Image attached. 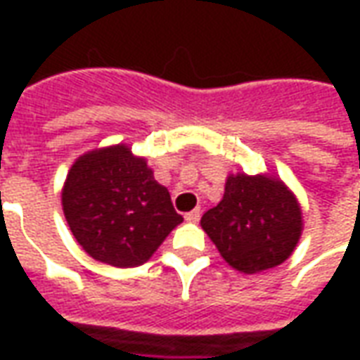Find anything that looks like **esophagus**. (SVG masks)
<instances>
[{
	"label": "esophagus",
	"instance_id": "34e87169",
	"mask_svg": "<svg viewBox=\"0 0 360 360\" xmlns=\"http://www.w3.org/2000/svg\"><path fill=\"white\" fill-rule=\"evenodd\" d=\"M200 214H202V212L196 208V210L185 214V219H187V221H198V219H200Z\"/></svg>",
	"mask_w": 360,
	"mask_h": 360
}]
</instances>
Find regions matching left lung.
<instances>
[{
	"label": "left lung",
	"mask_w": 360,
	"mask_h": 360,
	"mask_svg": "<svg viewBox=\"0 0 360 360\" xmlns=\"http://www.w3.org/2000/svg\"><path fill=\"white\" fill-rule=\"evenodd\" d=\"M227 264L257 274L285 262L301 237V208L274 177L231 175L218 206L200 219Z\"/></svg>",
	"instance_id": "8db88e82"
}]
</instances>
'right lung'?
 I'll return each mask as SVG.
<instances>
[{"label":"right lung","mask_w":360,"mask_h":360,"mask_svg":"<svg viewBox=\"0 0 360 360\" xmlns=\"http://www.w3.org/2000/svg\"><path fill=\"white\" fill-rule=\"evenodd\" d=\"M63 212L82 249L117 268L144 264L183 221L167 188L123 144L75 162L63 188Z\"/></svg>","instance_id":"add662e5"}]
</instances>
